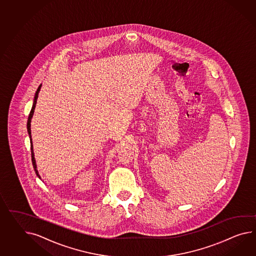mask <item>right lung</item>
I'll list each match as a JSON object with an SVG mask.
<instances>
[{
  "instance_id": "add662e5",
  "label": "right lung",
  "mask_w": 256,
  "mask_h": 256,
  "mask_svg": "<svg viewBox=\"0 0 256 256\" xmlns=\"http://www.w3.org/2000/svg\"><path fill=\"white\" fill-rule=\"evenodd\" d=\"M40 88H42V85H40L38 88L37 92H36V94H35V97H34V102H33V106H32V111L30 112V116H28V124H26V126H28V135H30V149H32V164H33V168H34V170H35V172H36V174H37L38 176L40 178V174H38V172L37 170V166H36V161H35V157H34V152H33V145H32V128H30V126H32V116H33V114H34V110H35V107H36V104H37V99L38 96V92H40Z\"/></svg>"
}]
</instances>
